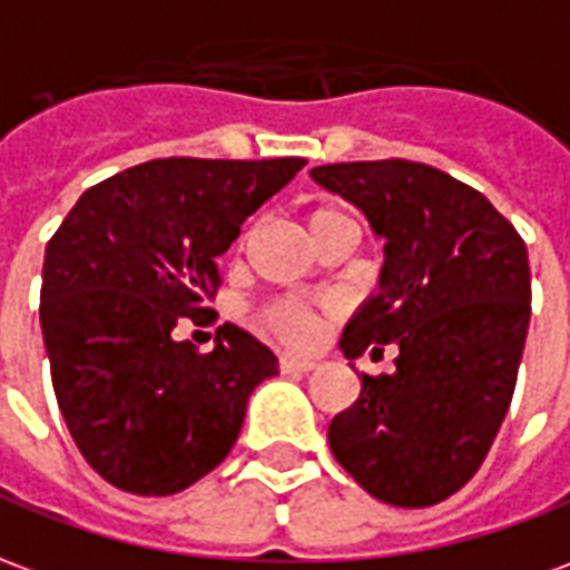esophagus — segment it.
Listing matches in <instances>:
<instances>
[{"label":"esophagus","instance_id":"obj_1","mask_svg":"<svg viewBox=\"0 0 570 570\" xmlns=\"http://www.w3.org/2000/svg\"><path fill=\"white\" fill-rule=\"evenodd\" d=\"M281 373H289V376H296V373H308L314 370L312 357H296V354H281Z\"/></svg>","mask_w":570,"mask_h":570}]
</instances>
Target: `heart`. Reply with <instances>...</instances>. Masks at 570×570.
I'll return each instance as SVG.
<instances>
[{"label": "heart", "instance_id": "1", "mask_svg": "<svg viewBox=\"0 0 570 570\" xmlns=\"http://www.w3.org/2000/svg\"><path fill=\"white\" fill-rule=\"evenodd\" d=\"M345 218L336 209L330 206H317L308 213V230L312 237H317L326 225ZM256 324L262 333H268L274 340L286 342V345H308L317 333V314L308 305H298V302H274V305H265L262 312L256 314Z\"/></svg>", "mask_w": 570, "mask_h": 570}]
</instances>
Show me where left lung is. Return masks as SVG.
<instances>
[{"instance_id":"left-lung-1","label":"left lung","mask_w":570,"mask_h":570,"mask_svg":"<svg viewBox=\"0 0 570 570\" xmlns=\"http://www.w3.org/2000/svg\"><path fill=\"white\" fill-rule=\"evenodd\" d=\"M312 178L385 240L380 293L342 352H397L395 373H364L333 416L330 451L382 503L435 507L479 472L515 392L531 321L524 240L484 194L425 163H330Z\"/></svg>"}]
</instances>
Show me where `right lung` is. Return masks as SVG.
I'll use <instances>...</instances> for the list:
<instances>
[{"label": "right lung", "mask_w": 570, "mask_h": 570, "mask_svg": "<svg viewBox=\"0 0 570 570\" xmlns=\"http://www.w3.org/2000/svg\"><path fill=\"white\" fill-rule=\"evenodd\" d=\"M302 166L141 163L86 190L46 246L39 321L55 397L86 463L119 491L169 497L209 475L253 389L277 373L272 348L240 326H218L209 354L173 330L209 312L216 258Z\"/></svg>", "instance_id": "1"}]
</instances>
